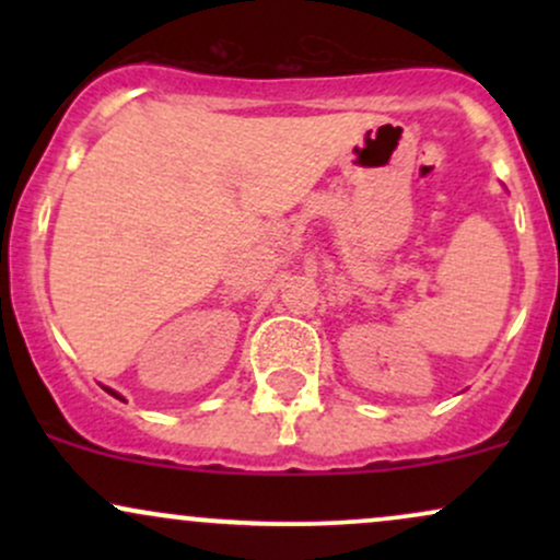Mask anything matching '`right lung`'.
<instances>
[{
    "mask_svg": "<svg viewBox=\"0 0 560 560\" xmlns=\"http://www.w3.org/2000/svg\"><path fill=\"white\" fill-rule=\"evenodd\" d=\"M107 392H110V395H113V397H118V400H124V397H120V395H118V392H113V389H107Z\"/></svg>",
    "mask_w": 560,
    "mask_h": 560,
    "instance_id": "obj_1",
    "label": "right lung"
}]
</instances>
